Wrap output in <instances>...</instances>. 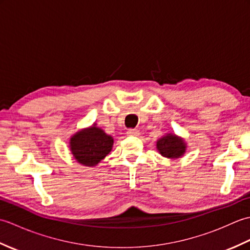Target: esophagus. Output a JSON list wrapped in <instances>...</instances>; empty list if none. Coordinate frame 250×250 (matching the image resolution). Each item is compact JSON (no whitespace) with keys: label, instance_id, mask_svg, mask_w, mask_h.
<instances>
[{"label":"esophagus","instance_id":"34e87169","mask_svg":"<svg viewBox=\"0 0 250 250\" xmlns=\"http://www.w3.org/2000/svg\"><path fill=\"white\" fill-rule=\"evenodd\" d=\"M126 134L131 135V136H137V135H140V131L137 129H130V130H128V132H126Z\"/></svg>","mask_w":250,"mask_h":250}]
</instances>
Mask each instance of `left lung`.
I'll return each instance as SVG.
<instances>
[{
  "label": "left lung",
  "instance_id": "obj_1",
  "mask_svg": "<svg viewBox=\"0 0 250 250\" xmlns=\"http://www.w3.org/2000/svg\"><path fill=\"white\" fill-rule=\"evenodd\" d=\"M157 150L164 158L178 159L183 157L187 149V143L183 137L175 133H167L157 141Z\"/></svg>",
  "mask_w": 250,
  "mask_h": 250
}]
</instances>
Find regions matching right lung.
<instances>
[{"instance_id":"add662e5","label":"right lung","mask_w":250,"mask_h":250,"mask_svg":"<svg viewBox=\"0 0 250 250\" xmlns=\"http://www.w3.org/2000/svg\"><path fill=\"white\" fill-rule=\"evenodd\" d=\"M114 139L106 134L97 124L78 130L70 137L68 147L76 162L83 167H93L113 149Z\"/></svg>"}]
</instances>
